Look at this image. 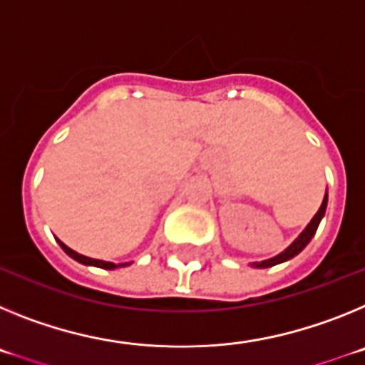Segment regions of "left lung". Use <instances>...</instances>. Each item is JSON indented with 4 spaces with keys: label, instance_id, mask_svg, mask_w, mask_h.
Masks as SVG:
<instances>
[{
    "label": "left lung",
    "instance_id": "1",
    "mask_svg": "<svg viewBox=\"0 0 365 365\" xmlns=\"http://www.w3.org/2000/svg\"><path fill=\"white\" fill-rule=\"evenodd\" d=\"M325 208H327V192H325L322 206L318 208V212H316L314 217L311 219V222H309L307 227L303 228L302 234H299L298 237H296V240L292 241V243L289 245L285 250H283V252H279L278 256L269 257V259H265V261H254V263H250V267H254V269H269V267L279 265V263H285V261H289V259H292L294 256H298L303 248L307 247L309 241L314 237L316 230H318V225H320V221L324 219V215H325Z\"/></svg>",
    "mask_w": 365,
    "mask_h": 365
}]
</instances>
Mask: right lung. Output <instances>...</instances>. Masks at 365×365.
Masks as SVG:
<instances>
[{"label":"right lung","instance_id":"obj_1","mask_svg":"<svg viewBox=\"0 0 365 365\" xmlns=\"http://www.w3.org/2000/svg\"><path fill=\"white\" fill-rule=\"evenodd\" d=\"M56 241H58V245L62 247V250L67 254V256L73 257V259L78 261V263H82V265L98 267V269H106V270H115V269H118V267L131 265V263H111V261H104V259H93V257H87V256H82V254H78V252H74L73 248H69L66 243H62L60 240H56Z\"/></svg>","mask_w":365,"mask_h":365}]
</instances>
